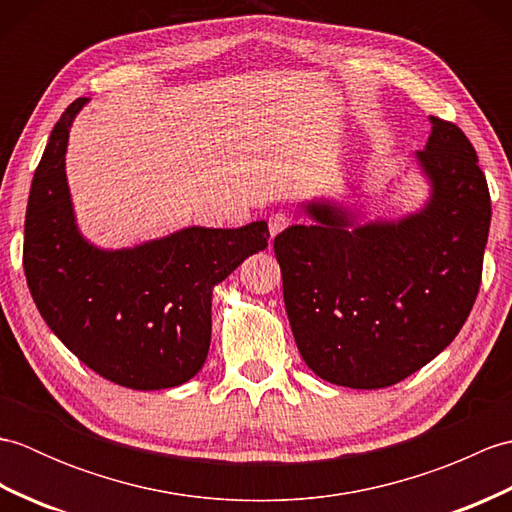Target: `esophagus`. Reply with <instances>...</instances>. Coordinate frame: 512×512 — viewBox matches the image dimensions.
<instances>
[{
    "mask_svg": "<svg viewBox=\"0 0 512 512\" xmlns=\"http://www.w3.org/2000/svg\"><path fill=\"white\" fill-rule=\"evenodd\" d=\"M290 226V215L288 213H273L268 217V231H270V242L281 233L286 231V228Z\"/></svg>",
    "mask_w": 512,
    "mask_h": 512,
    "instance_id": "esophagus-1",
    "label": "esophagus"
}]
</instances>
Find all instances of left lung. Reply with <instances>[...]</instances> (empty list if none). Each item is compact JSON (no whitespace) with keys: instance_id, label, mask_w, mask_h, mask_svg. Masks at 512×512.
Listing matches in <instances>:
<instances>
[{"instance_id":"obj_1","label":"left lung","mask_w":512,"mask_h":512,"mask_svg":"<svg viewBox=\"0 0 512 512\" xmlns=\"http://www.w3.org/2000/svg\"><path fill=\"white\" fill-rule=\"evenodd\" d=\"M416 154L427 204L398 222L358 224L334 202H308L312 224L275 237L284 301L303 361L352 389L396 385L433 361L480 290L491 195L471 140L431 116Z\"/></svg>"}]
</instances>
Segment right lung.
<instances>
[{
    "instance_id": "1",
    "label": "right lung",
    "mask_w": 512,
    "mask_h": 512,
    "mask_svg": "<svg viewBox=\"0 0 512 512\" xmlns=\"http://www.w3.org/2000/svg\"><path fill=\"white\" fill-rule=\"evenodd\" d=\"M54 125L32 178L24 273L43 321L96 374L129 389L187 383L211 345V297L248 255L268 246V224L189 226L134 248L90 244L74 220L65 149L74 116Z\"/></svg>"
}]
</instances>
